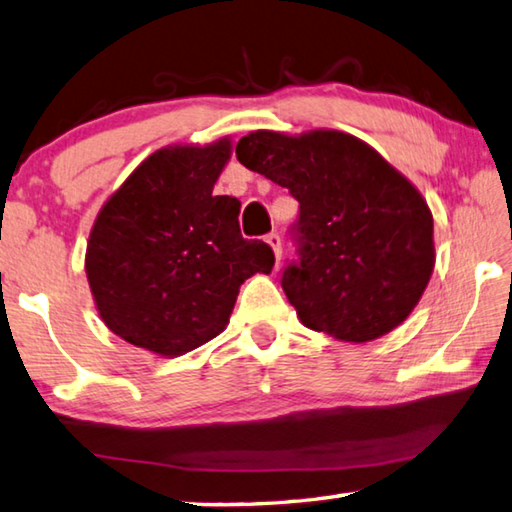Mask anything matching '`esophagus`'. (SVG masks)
<instances>
[{
    "label": "esophagus",
    "mask_w": 512,
    "mask_h": 512,
    "mask_svg": "<svg viewBox=\"0 0 512 512\" xmlns=\"http://www.w3.org/2000/svg\"><path fill=\"white\" fill-rule=\"evenodd\" d=\"M266 244L273 248L275 259H277V262H280V257H282V239H280V235H277V232H271V235H266Z\"/></svg>",
    "instance_id": "1"
}]
</instances>
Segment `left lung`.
I'll use <instances>...</instances> for the list:
<instances>
[{"label": "left lung", "instance_id": "8db88e82", "mask_svg": "<svg viewBox=\"0 0 512 512\" xmlns=\"http://www.w3.org/2000/svg\"><path fill=\"white\" fill-rule=\"evenodd\" d=\"M237 160L300 203V262L284 268L282 289L302 325L368 343L409 318L436 264L433 216L409 178L332 128L253 131Z\"/></svg>", "mask_w": 512, "mask_h": 512}]
</instances>
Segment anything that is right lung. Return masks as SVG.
Listing matches in <instances>:
<instances>
[{
	"label": "right lung",
	"instance_id": "add662e5",
	"mask_svg": "<svg viewBox=\"0 0 512 512\" xmlns=\"http://www.w3.org/2000/svg\"><path fill=\"white\" fill-rule=\"evenodd\" d=\"M232 140L151 153L94 219L85 275L103 323L158 357H180L230 323L239 287L271 273L264 241L239 230V201L212 189Z\"/></svg>",
	"mask_w": 512,
	"mask_h": 512
}]
</instances>
